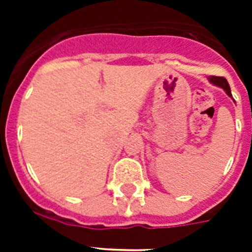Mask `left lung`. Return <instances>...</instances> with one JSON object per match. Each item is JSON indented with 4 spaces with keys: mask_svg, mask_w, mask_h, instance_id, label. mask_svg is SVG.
I'll return each instance as SVG.
<instances>
[{
    "mask_svg": "<svg viewBox=\"0 0 252 252\" xmlns=\"http://www.w3.org/2000/svg\"><path fill=\"white\" fill-rule=\"evenodd\" d=\"M208 81H209V83H212L213 86H217V87H220V88H222V90L227 93V95L232 98V93H231L230 84H228V82L226 81V78L211 75V77H208Z\"/></svg>",
    "mask_w": 252,
    "mask_h": 252,
    "instance_id": "obj_1",
    "label": "left lung"
}]
</instances>
